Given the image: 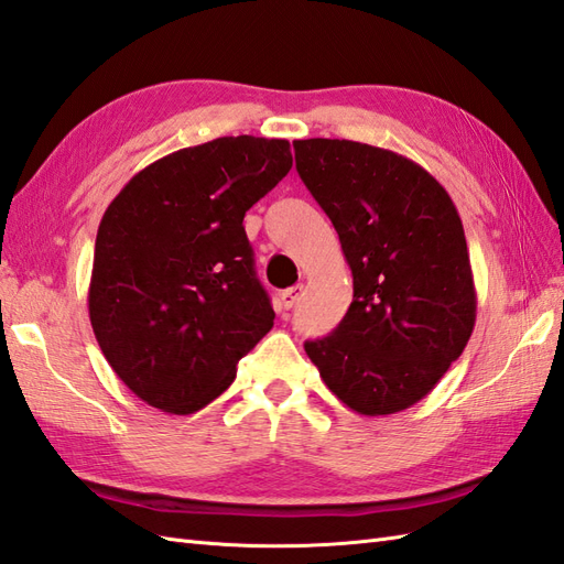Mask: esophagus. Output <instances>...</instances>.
I'll return each instance as SVG.
<instances>
[{"mask_svg": "<svg viewBox=\"0 0 564 564\" xmlns=\"http://www.w3.org/2000/svg\"><path fill=\"white\" fill-rule=\"evenodd\" d=\"M301 294H304V284H296V286H290V290H284L280 294V306L284 311H290L296 306V301L301 299Z\"/></svg>", "mask_w": 564, "mask_h": 564, "instance_id": "esophagus-1", "label": "esophagus"}]
</instances>
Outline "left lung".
<instances>
[{
	"label": "left lung",
	"instance_id": "left-lung-1",
	"mask_svg": "<svg viewBox=\"0 0 564 564\" xmlns=\"http://www.w3.org/2000/svg\"><path fill=\"white\" fill-rule=\"evenodd\" d=\"M301 182L333 219L354 299L308 359L356 414L388 416L421 402L476 323V286L459 213L421 164L386 148L294 141Z\"/></svg>",
	"mask_w": 564,
	"mask_h": 564
}]
</instances>
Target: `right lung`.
I'll return each instance as SVG.
<instances>
[{"instance_id": "add662e5", "label": "right lung", "mask_w": 564, "mask_h": 564, "mask_svg": "<svg viewBox=\"0 0 564 564\" xmlns=\"http://www.w3.org/2000/svg\"><path fill=\"white\" fill-rule=\"evenodd\" d=\"M290 170V141L225 135L148 164L107 205L88 315L107 364L145 404L194 414L270 333L243 215Z\"/></svg>"}]
</instances>
